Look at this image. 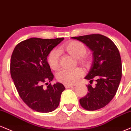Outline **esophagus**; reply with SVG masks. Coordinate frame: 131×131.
Listing matches in <instances>:
<instances>
[{"label":"esophagus","instance_id":"34e87169","mask_svg":"<svg viewBox=\"0 0 131 131\" xmlns=\"http://www.w3.org/2000/svg\"><path fill=\"white\" fill-rule=\"evenodd\" d=\"M64 86H65V88H66V89H69V88H73V85H69V84H65V85H64Z\"/></svg>","mask_w":131,"mask_h":131}]
</instances>
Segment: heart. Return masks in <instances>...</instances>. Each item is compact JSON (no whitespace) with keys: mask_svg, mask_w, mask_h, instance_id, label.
<instances>
[{"mask_svg":"<svg viewBox=\"0 0 131 131\" xmlns=\"http://www.w3.org/2000/svg\"><path fill=\"white\" fill-rule=\"evenodd\" d=\"M87 51L88 50L84 43L77 41H72L63 45L59 50L56 48L52 50L48 54L47 61L51 69L58 70L60 67V51H65L69 55L77 58L78 63L81 65L88 67L90 65L91 60L85 55ZM84 73L83 70L80 67L74 69H63L58 72L56 78L58 81L66 84H73L83 77Z\"/></svg>","mask_w":131,"mask_h":131,"instance_id":"b5f03b06","label":"heart"}]
</instances>
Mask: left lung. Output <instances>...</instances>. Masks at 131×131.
<instances>
[{"label":"left lung","mask_w":131,"mask_h":131,"mask_svg":"<svg viewBox=\"0 0 131 131\" xmlns=\"http://www.w3.org/2000/svg\"><path fill=\"white\" fill-rule=\"evenodd\" d=\"M72 38L84 43L93 51L92 64L85 78L90 83L95 80L96 84L95 88L86 85L89 92L80 103L85 110H98L109 104L120 84L122 65L118 49L112 40L100 34Z\"/></svg>","instance_id":"8db88e82"}]
</instances>
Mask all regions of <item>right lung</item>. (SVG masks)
Masks as SVG:
<instances>
[{"mask_svg": "<svg viewBox=\"0 0 131 131\" xmlns=\"http://www.w3.org/2000/svg\"><path fill=\"white\" fill-rule=\"evenodd\" d=\"M64 39L32 38L20 42L13 51L10 73L14 85L22 101L37 112L55 110L65 90L59 83L43 88L53 79L47 57Z\"/></svg>", "mask_w": 131, "mask_h": 131, "instance_id": "obj_1", "label": "right lung"}]
</instances>
